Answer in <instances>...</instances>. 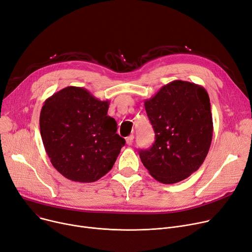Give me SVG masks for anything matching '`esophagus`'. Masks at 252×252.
Masks as SVG:
<instances>
[{
	"label": "esophagus",
	"instance_id": "34e87169",
	"mask_svg": "<svg viewBox=\"0 0 252 252\" xmlns=\"http://www.w3.org/2000/svg\"><path fill=\"white\" fill-rule=\"evenodd\" d=\"M133 139H134V135H133V134L129 135L128 137H126V143H127L128 145H131L132 142H133Z\"/></svg>",
	"mask_w": 252,
	"mask_h": 252
}]
</instances>
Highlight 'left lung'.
I'll return each instance as SVG.
<instances>
[{
  "label": "left lung",
  "mask_w": 252,
  "mask_h": 252,
  "mask_svg": "<svg viewBox=\"0 0 252 252\" xmlns=\"http://www.w3.org/2000/svg\"><path fill=\"white\" fill-rule=\"evenodd\" d=\"M156 141L141 150L143 166L164 184L180 182L199 169L213 139V117L208 93L201 85L174 80L144 100Z\"/></svg>",
  "instance_id": "1"
}]
</instances>
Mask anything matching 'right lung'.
I'll return each instance as SVG.
<instances>
[{"instance_id": "1", "label": "right lung", "mask_w": 252, "mask_h": 252, "mask_svg": "<svg viewBox=\"0 0 252 252\" xmlns=\"http://www.w3.org/2000/svg\"><path fill=\"white\" fill-rule=\"evenodd\" d=\"M109 105L77 86L65 87L44 100L39 116L42 143L65 178L92 183L113 168L125 139L116 133Z\"/></svg>"}]
</instances>
